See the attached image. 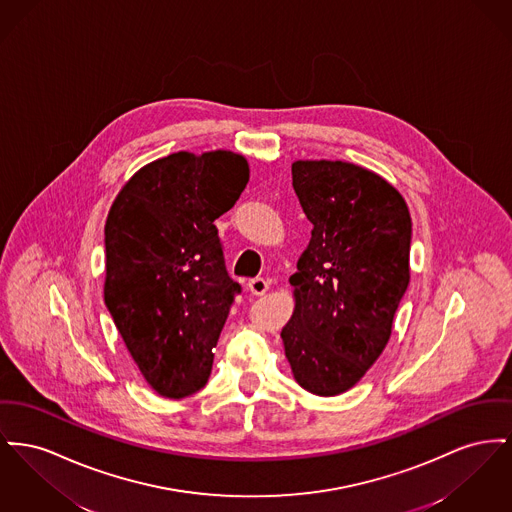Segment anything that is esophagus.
I'll return each mask as SVG.
<instances>
[{
  "label": "esophagus",
  "instance_id": "34e87169",
  "mask_svg": "<svg viewBox=\"0 0 512 512\" xmlns=\"http://www.w3.org/2000/svg\"><path fill=\"white\" fill-rule=\"evenodd\" d=\"M269 280H265V278H251L249 280V284H247V288H249V292L253 294V296H265L267 292H269Z\"/></svg>",
  "mask_w": 512,
  "mask_h": 512
}]
</instances>
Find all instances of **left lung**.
<instances>
[{"instance_id":"8db88e82","label":"left lung","mask_w":512,"mask_h":512,"mask_svg":"<svg viewBox=\"0 0 512 512\" xmlns=\"http://www.w3.org/2000/svg\"><path fill=\"white\" fill-rule=\"evenodd\" d=\"M292 185L313 230L280 336L300 387L334 396L360 381L391 338L410 282L412 218L389 181L350 162L296 160Z\"/></svg>"}]
</instances>
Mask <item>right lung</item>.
Listing matches in <instances>:
<instances>
[{"label": "right lung", "mask_w": 512, "mask_h": 512, "mask_svg": "<svg viewBox=\"0 0 512 512\" xmlns=\"http://www.w3.org/2000/svg\"><path fill=\"white\" fill-rule=\"evenodd\" d=\"M249 181L232 151H180L121 187L104 226V301L154 391L183 398L205 387L214 346L241 286L224 265L214 220Z\"/></svg>", "instance_id": "right-lung-1"}]
</instances>
